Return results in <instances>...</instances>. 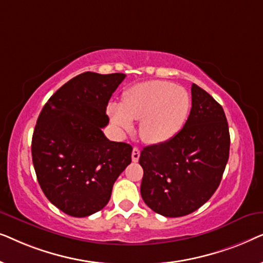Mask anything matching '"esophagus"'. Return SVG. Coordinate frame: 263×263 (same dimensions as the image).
<instances>
[{"label":"esophagus","instance_id":"34e87169","mask_svg":"<svg viewBox=\"0 0 263 263\" xmlns=\"http://www.w3.org/2000/svg\"><path fill=\"white\" fill-rule=\"evenodd\" d=\"M139 158H140V149L138 147H134L132 152V160L134 161V163H136V161L139 160Z\"/></svg>","mask_w":263,"mask_h":263}]
</instances>
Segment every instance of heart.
I'll return each instance as SVG.
<instances>
[{
	"mask_svg": "<svg viewBox=\"0 0 263 263\" xmlns=\"http://www.w3.org/2000/svg\"><path fill=\"white\" fill-rule=\"evenodd\" d=\"M190 110L186 89L172 82H140L124 92L123 102L110 103L107 112L115 127L129 133L140 122V135L148 143H161L174 138L184 125Z\"/></svg>",
	"mask_w": 263,
	"mask_h": 263,
	"instance_id": "heart-1",
	"label": "heart"
}]
</instances>
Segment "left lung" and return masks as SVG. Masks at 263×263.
I'll return each instance as SVG.
<instances>
[{"label": "left lung", "mask_w": 263, "mask_h": 263, "mask_svg": "<svg viewBox=\"0 0 263 263\" xmlns=\"http://www.w3.org/2000/svg\"><path fill=\"white\" fill-rule=\"evenodd\" d=\"M230 133L224 110L213 97L192 85V110L168 141L147 146L141 196L158 214L177 218L206 203L220 184L229 160Z\"/></svg>", "instance_id": "1"}]
</instances>
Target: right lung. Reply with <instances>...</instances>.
Here are the masks:
<instances>
[{"mask_svg": "<svg viewBox=\"0 0 263 263\" xmlns=\"http://www.w3.org/2000/svg\"><path fill=\"white\" fill-rule=\"evenodd\" d=\"M125 77L82 73L57 89L39 114L31 147L38 183L50 202L71 217L103 210L132 163L133 147L102 132L109 123L107 103Z\"/></svg>", "mask_w": 263, "mask_h": 263, "instance_id": "add662e5", "label": "right lung"}]
</instances>
